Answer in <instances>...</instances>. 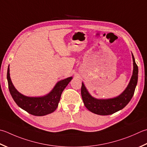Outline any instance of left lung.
Listing matches in <instances>:
<instances>
[{
  "label": "left lung",
  "instance_id": "left-lung-1",
  "mask_svg": "<svg viewBox=\"0 0 147 147\" xmlns=\"http://www.w3.org/2000/svg\"><path fill=\"white\" fill-rule=\"evenodd\" d=\"M133 60V73L128 86L123 92L117 97L108 99H97L92 97L82 83L81 94L83 103L89 111L100 115H108L122 110L127 105L133 97L138 82V67Z\"/></svg>",
  "mask_w": 147,
  "mask_h": 147
}]
</instances>
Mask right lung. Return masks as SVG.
<instances>
[{"mask_svg":"<svg viewBox=\"0 0 147 147\" xmlns=\"http://www.w3.org/2000/svg\"><path fill=\"white\" fill-rule=\"evenodd\" d=\"M73 78L69 77L57 83L51 92L43 97H30L25 96L14 88L10 78L9 67L7 68V79L10 94L19 107L35 116H43L56 110L63 90Z\"/></svg>","mask_w":147,"mask_h":147,"instance_id":"right-lung-1","label":"right lung"}]
</instances>
